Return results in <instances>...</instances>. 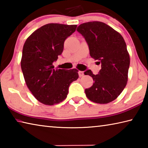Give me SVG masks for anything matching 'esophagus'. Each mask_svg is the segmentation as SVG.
<instances>
[{
    "label": "esophagus",
    "mask_w": 148,
    "mask_h": 148,
    "mask_svg": "<svg viewBox=\"0 0 148 148\" xmlns=\"http://www.w3.org/2000/svg\"><path fill=\"white\" fill-rule=\"evenodd\" d=\"M78 74H79V77H82V76H84V72H82V71H79L78 72Z\"/></svg>",
    "instance_id": "34e87169"
}]
</instances>
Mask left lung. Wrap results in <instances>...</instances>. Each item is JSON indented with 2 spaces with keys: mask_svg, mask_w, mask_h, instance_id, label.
Here are the masks:
<instances>
[{
  "mask_svg": "<svg viewBox=\"0 0 148 148\" xmlns=\"http://www.w3.org/2000/svg\"><path fill=\"white\" fill-rule=\"evenodd\" d=\"M77 31L86 40L91 57L101 63L98 74L91 70L84 72L94 81L85 90L86 96L96 103H109L121 93L128 80L130 57L126 43L118 32L101 21L82 23Z\"/></svg>",
  "mask_w": 148,
  "mask_h": 148,
  "instance_id": "8db88e82",
  "label": "left lung"
}]
</instances>
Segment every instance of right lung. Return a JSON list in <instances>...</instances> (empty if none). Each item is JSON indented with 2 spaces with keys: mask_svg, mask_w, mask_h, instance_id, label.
I'll return each mask as SVG.
<instances>
[{
  "mask_svg": "<svg viewBox=\"0 0 148 148\" xmlns=\"http://www.w3.org/2000/svg\"><path fill=\"white\" fill-rule=\"evenodd\" d=\"M76 25L49 23L26 40L21 61L25 81L39 102L54 105L66 98L72 82L78 78L76 69H54L53 62L61 55L64 42L75 32Z\"/></svg>",
  "mask_w": 148,
  "mask_h": 148,
  "instance_id": "1",
  "label": "right lung"
}]
</instances>
